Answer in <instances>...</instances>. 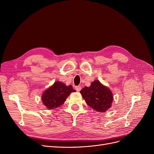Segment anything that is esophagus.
I'll list each match as a JSON object with an SVG mask.
<instances>
[{
  "mask_svg": "<svg viewBox=\"0 0 154 154\" xmlns=\"http://www.w3.org/2000/svg\"><path fill=\"white\" fill-rule=\"evenodd\" d=\"M75 89H76V91L77 92H79V91H81L82 87H80V86H76V87H75Z\"/></svg>",
  "mask_w": 154,
  "mask_h": 154,
  "instance_id": "34e87169",
  "label": "esophagus"
}]
</instances>
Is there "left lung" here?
Segmentation results:
<instances>
[{
    "mask_svg": "<svg viewBox=\"0 0 154 154\" xmlns=\"http://www.w3.org/2000/svg\"><path fill=\"white\" fill-rule=\"evenodd\" d=\"M80 93L89 106L99 112L103 113L108 109L113 100L110 90L99 80L93 82L89 87H85Z\"/></svg>",
    "mask_w": 154,
    "mask_h": 154,
    "instance_id": "obj_1",
    "label": "left lung"
}]
</instances>
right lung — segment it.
<instances>
[{"instance_id":"1","label":"right lung","mask_w":154,"mask_h":154,"mask_svg":"<svg viewBox=\"0 0 154 154\" xmlns=\"http://www.w3.org/2000/svg\"><path fill=\"white\" fill-rule=\"evenodd\" d=\"M76 92L71 85L67 86L60 82H56L42 95V101L48 109L60 106L71 92Z\"/></svg>"}]
</instances>
